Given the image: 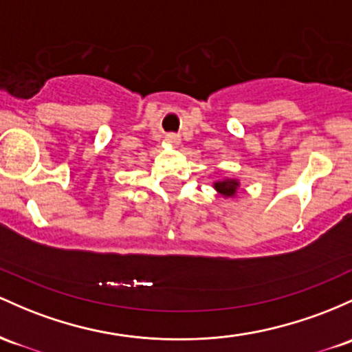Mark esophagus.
<instances>
[{"label": "esophagus", "mask_w": 352, "mask_h": 352, "mask_svg": "<svg viewBox=\"0 0 352 352\" xmlns=\"http://www.w3.org/2000/svg\"><path fill=\"white\" fill-rule=\"evenodd\" d=\"M165 142H167V144H170V145H179L180 144V137H179V135H175V133H168L167 137H165Z\"/></svg>", "instance_id": "obj_1"}]
</instances>
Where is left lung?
<instances>
[{
	"mask_svg": "<svg viewBox=\"0 0 352 352\" xmlns=\"http://www.w3.org/2000/svg\"><path fill=\"white\" fill-rule=\"evenodd\" d=\"M214 188L219 192L220 195L223 197H234L237 194L239 188V182L234 179H226V180H219V182L214 184Z\"/></svg>",
	"mask_w": 352,
	"mask_h": 352,
	"instance_id": "obj_1",
	"label": "left lung"
}]
</instances>
